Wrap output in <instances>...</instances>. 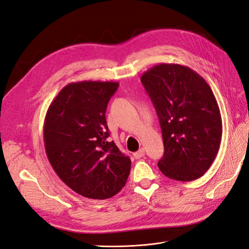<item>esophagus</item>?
Masks as SVG:
<instances>
[{
    "instance_id": "esophagus-1",
    "label": "esophagus",
    "mask_w": 249,
    "mask_h": 249,
    "mask_svg": "<svg viewBox=\"0 0 249 249\" xmlns=\"http://www.w3.org/2000/svg\"><path fill=\"white\" fill-rule=\"evenodd\" d=\"M145 155V152H144V148L143 147H141L138 152H136V153H134V157H135V159H140L141 157H143Z\"/></svg>"
}]
</instances>
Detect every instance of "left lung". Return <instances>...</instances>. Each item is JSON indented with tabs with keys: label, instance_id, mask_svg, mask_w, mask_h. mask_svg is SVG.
<instances>
[{
	"label": "left lung",
	"instance_id": "8db88e82",
	"mask_svg": "<svg viewBox=\"0 0 249 249\" xmlns=\"http://www.w3.org/2000/svg\"><path fill=\"white\" fill-rule=\"evenodd\" d=\"M159 116L164 156L158 162L164 176L190 182L205 175L217 156L222 119L206 80L180 64L161 63L142 74Z\"/></svg>",
	"mask_w": 249,
	"mask_h": 249
}]
</instances>
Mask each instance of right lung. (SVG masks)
I'll use <instances>...</instances> for the list:
<instances>
[{"instance_id":"obj_1","label":"right lung","mask_w":249,"mask_h":249,"mask_svg":"<svg viewBox=\"0 0 249 249\" xmlns=\"http://www.w3.org/2000/svg\"><path fill=\"white\" fill-rule=\"evenodd\" d=\"M117 82L81 81L63 87L44 118L43 141L57 176L71 190L106 199L123 189L131 159L109 141L105 113Z\"/></svg>"}]
</instances>
